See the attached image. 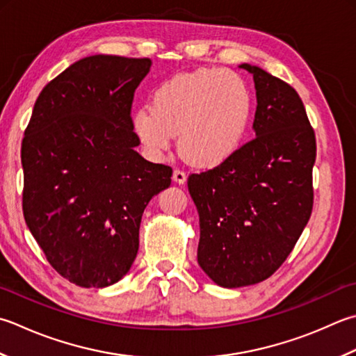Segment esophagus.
Masks as SVG:
<instances>
[{
    "label": "esophagus",
    "instance_id": "34e87169",
    "mask_svg": "<svg viewBox=\"0 0 356 356\" xmlns=\"http://www.w3.org/2000/svg\"><path fill=\"white\" fill-rule=\"evenodd\" d=\"M172 180L179 185H184L186 182V172L182 170H174L172 172Z\"/></svg>",
    "mask_w": 356,
    "mask_h": 356
}]
</instances>
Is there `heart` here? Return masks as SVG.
Returning a JSON list of instances; mask_svg holds the SVG:
<instances>
[{
  "mask_svg": "<svg viewBox=\"0 0 356 356\" xmlns=\"http://www.w3.org/2000/svg\"><path fill=\"white\" fill-rule=\"evenodd\" d=\"M253 114V97L241 75L225 69H199L165 81L151 108L137 109L132 129L152 154L179 145L194 163H222L241 148Z\"/></svg>",
  "mask_w": 356,
  "mask_h": 356,
  "instance_id": "b5f03b06",
  "label": "heart"
}]
</instances>
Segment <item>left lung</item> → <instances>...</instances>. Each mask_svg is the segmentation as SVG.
<instances>
[{"label": "left lung", "mask_w": 356, "mask_h": 356, "mask_svg": "<svg viewBox=\"0 0 356 356\" xmlns=\"http://www.w3.org/2000/svg\"><path fill=\"white\" fill-rule=\"evenodd\" d=\"M256 89L254 138L213 170L188 177L199 213L197 262L210 280L238 289L282 266L313 207L315 132L296 90L243 63Z\"/></svg>", "instance_id": "8db88e82"}]
</instances>
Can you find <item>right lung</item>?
<instances>
[{
	"mask_svg": "<svg viewBox=\"0 0 356 356\" xmlns=\"http://www.w3.org/2000/svg\"><path fill=\"white\" fill-rule=\"evenodd\" d=\"M149 58L90 55L41 90L21 145L23 213L49 264L80 287H108L138 252L148 202L172 170L136 151L134 92Z\"/></svg>",
	"mask_w": 356,
	"mask_h": 356,
	"instance_id": "obj_1",
	"label": "right lung"
}]
</instances>
